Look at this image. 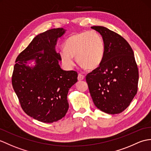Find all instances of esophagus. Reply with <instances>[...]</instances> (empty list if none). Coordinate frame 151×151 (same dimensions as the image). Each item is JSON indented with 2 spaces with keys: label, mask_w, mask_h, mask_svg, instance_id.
I'll use <instances>...</instances> for the list:
<instances>
[{
  "label": "esophagus",
  "mask_w": 151,
  "mask_h": 151,
  "mask_svg": "<svg viewBox=\"0 0 151 151\" xmlns=\"http://www.w3.org/2000/svg\"><path fill=\"white\" fill-rule=\"evenodd\" d=\"M85 79V76H84L83 75H81V74H78V80H79V81H81V80H83Z\"/></svg>",
  "instance_id": "esophagus-1"
}]
</instances>
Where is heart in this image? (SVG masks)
Returning a JSON list of instances; mask_svg holds the SVG:
<instances>
[{"mask_svg": "<svg viewBox=\"0 0 151 151\" xmlns=\"http://www.w3.org/2000/svg\"><path fill=\"white\" fill-rule=\"evenodd\" d=\"M65 50L60 51V57L66 68L78 64L88 70L98 68L103 60L104 44L100 35L95 31H84L71 35L65 40Z\"/></svg>", "mask_w": 151, "mask_h": 151, "instance_id": "heart-1", "label": "heart"}]
</instances>
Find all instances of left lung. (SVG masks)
<instances>
[{
    "label": "left lung",
    "mask_w": 151,
    "mask_h": 151,
    "mask_svg": "<svg viewBox=\"0 0 151 151\" xmlns=\"http://www.w3.org/2000/svg\"><path fill=\"white\" fill-rule=\"evenodd\" d=\"M102 37L103 60L86 76L97 108L107 114L123 112L137 93L139 74L134 52L120 35L103 26H92Z\"/></svg>",
    "instance_id": "1"
}]
</instances>
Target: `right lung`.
Masks as SVG:
<instances>
[{"label":"right lung","instance_id":"right-lung-1","mask_svg":"<svg viewBox=\"0 0 151 151\" xmlns=\"http://www.w3.org/2000/svg\"><path fill=\"white\" fill-rule=\"evenodd\" d=\"M65 31L57 28L38 35L14 65L12 85L21 107L27 115L44 123L65 116L69 90L78 81V73L64 71L58 64L61 60L55 46ZM32 61L34 65L29 66Z\"/></svg>","mask_w":151,"mask_h":151}]
</instances>
